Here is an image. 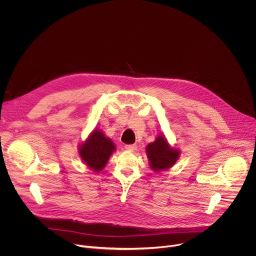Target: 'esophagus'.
<instances>
[{
    "label": "esophagus",
    "instance_id": "1",
    "mask_svg": "<svg viewBox=\"0 0 256 256\" xmlns=\"http://www.w3.org/2000/svg\"><path fill=\"white\" fill-rule=\"evenodd\" d=\"M124 148L130 152H134L136 150V144H126Z\"/></svg>",
    "mask_w": 256,
    "mask_h": 256
}]
</instances>
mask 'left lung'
Wrapping results in <instances>:
<instances>
[{"label": "left lung", "mask_w": 256, "mask_h": 256, "mask_svg": "<svg viewBox=\"0 0 256 256\" xmlns=\"http://www.w3.org/2000/svg\"><path fill=\"white\" fill-rule=\"evenodd\" d=\"M146 153L149 159L150 168L155 172L171 168L180 156V151L171 147L163 134H158L153 142L147 144Z\"/></svg>", "instance_id": "obj_1"}]
</instances>
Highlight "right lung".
I'll use <instances>...</instances> for the list:
<instances>
[{
	"label": "right lung",
	"instance_id": "right-lung-1",
	"mask_svg": "<svg viewBox=\"0 0 256 256\" xmlns=\"http://www.w3.org/2000/svg\"><path fill=\"white\" fill-rule=\"evenodd\" d=\"M116 150L114 142L104 134V132L95 128L88 138L79 144L78 153L82 161L94 172H100L106 166L109 158Z\"/></svg>",
	"mask_w": 256,
	"mask_h": 256
}]
</instances>
